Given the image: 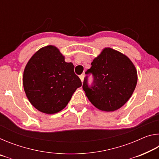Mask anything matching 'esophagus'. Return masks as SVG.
<instances>
[{
  "instance_id": "1",
  "label": "esophagus",
  "mask_w": 159,
  "mask_h": 159,
  "mask_svg": "<svg viewBox=\"0 0 159 159\" xmlns=\"http://www.w3.org/2000/svg\"><path fill=\"white\" fill-rule=\"evenodd\" d=\"M79 77H80V80H81V81H82V82H83V80H84V75H83V74H81Z\"/></svg>"
}]
</instances>
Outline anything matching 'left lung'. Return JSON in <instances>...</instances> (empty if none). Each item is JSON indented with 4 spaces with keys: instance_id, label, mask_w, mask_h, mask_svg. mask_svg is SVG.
<instances>
[{
    "instance_id": "left-lung-1",
    "label": "left lung",
    "mask_w": 159,
    "mask_h": 159,
    "mask_svg": "<svg viewBox=\"0 0 159 159\" xmlns=\"http://www.w3.org/2000/svg\"><path fill=\"white\" fill-rule=\"evenodd\" d=\"M85 74H92L93 82L88 85V76L83 89L96 108L114 111L130 98L138 82L134 64L127 56L112 48H106L94 59Z\"/></svg>"
}]
</instances>
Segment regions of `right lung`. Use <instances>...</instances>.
I'll return each instance as SVG.
<instances>
[{"instance_id":"right-lung-1","label":"right lung","mask_w":159,"mask_h":159,"mask_svg":"<svg viewBox=\"0 0 159 159\" xmlns=\"http://www.w3.org/2000/svg\"><path fill=\"white\" fill-rule=\"evenodd\" d=\"M81 85V80L74 73V64L66 62L53 45L38 50L24 71L26 95L35 108L45 114H55L65 108Z\"/></svg>"}]
</instances>
